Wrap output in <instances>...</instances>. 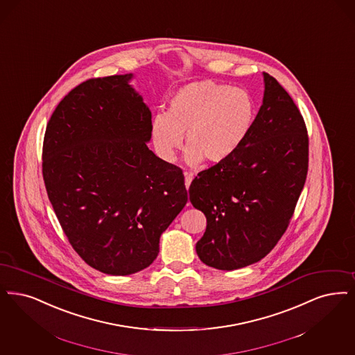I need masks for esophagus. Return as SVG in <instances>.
<instances>
[{
    "label": "esophagus",
    "instance_id": "1",
    "mask_svg": "<svg viewBox=\"0 0 355 355\" xmlns=\"http://www.w3.org/2000/svg\"><path fill=\"white\" fill-rule=\"evenodd\" d=\"M194 178V174L193 173H184V184H186V189L190 187V184Z\"/></svg>",
    "mask_w": 355,
    "mask_h": 355
}]
</instances>
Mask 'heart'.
Masks as SVG:
<instances>
[{"label":"heart","mask_w":355,"mask_h":355,"mask_svg":"<svg viewBox=\"0 0 355 355\" xmlns=\"http://www.w3.org/2000/svg\"><path fill=\"white\" fill-rule=\"evenodd\" d=\"M255 119L251 95L227 85L200 80L184 85L169 100L168 114L155 116L152 140L157 153L173 161L184 142L187 162L220 164L247 139Z\"/></svg>","instance_id":"obj_1"}]
</instances>
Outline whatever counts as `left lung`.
I'll use <instances>...</instances> for the list:
<instances>
[{"mask_svg": "<svg viewBox=\"0 0 355 355\" xmlns=\"http://www.w3.org/2000/svg\"><path fill=\"white\" fill-rule=\"evenodd\" d=\"M263 105L241 148L200 171L189 189L206 215L199 259L216 270L247 267L268 255L293 216L309 164V137L297 105L263 72Z\"/></svg>", "mask_w": 355, "mask_h": 355, "instance_id": "left-lung-1", "label": "left lung"}]
</instances>
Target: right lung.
Returning a JSON list of instances; mask_svg holds the SVG:
<instances>
[{
	"label": "right lung",
	"instance_id": "add662e5",
	"mask_svg": "<svg viewBox=\"0 0 355 355\" xmlns=\"http://www.w3.org/2000/svg\"><path fill=\"white\" fill-rule=\"evenodd\" d=\"M130 78L76 85L43 139V181L60 227L88 266L114 276L155 261L161 234L187 202L182 169L146 145L152 114Z\"/></svg>",
	"mask_w": 355,
	"mask_h": 355
}]
</instances>
